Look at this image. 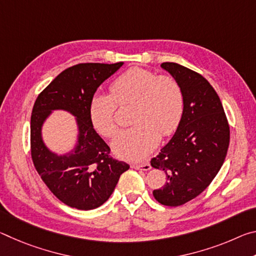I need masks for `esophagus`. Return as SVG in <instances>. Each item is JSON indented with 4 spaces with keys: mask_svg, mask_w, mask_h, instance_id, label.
Here are the masks:
<instances>
[{
    "mask_svg": "<svg viewBox=\"0 0 256 256\" xmlns=\"http://www.w3.org/2000/svg\"><path fill=\"white\" fill-rule=\"evenodd\" d=\"M131 167L134 168V170H149L151 166L149 162H144V164H132Z\"/></svg>",
    "mask_w": 256,
    "mask_h": 256,
    "instance_id": "34e87169",
    "label": "esophagus"
}]
</instances>
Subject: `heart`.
<instances>
[{
    "instance_id": "1",
    "label": "heart",
    "mask_w": 256,
    "mask_h": 256,
    "mask_svg": "<svg viewBox=\"0 0 256 256\" xmlns=\"http://www.w3.org/2000/svg\"><path fill=\"white\" fill-rule=\"evenodd\" d=\"M110 96L94 94L89 118L96 131L110 138L118 130L116 108L132 105V128L123 130L112 142L116 156L130 160L144 158L159 136H170L184 114V94L174 78L133 68L112 82Z\"/></svg>"
}]
</instances>
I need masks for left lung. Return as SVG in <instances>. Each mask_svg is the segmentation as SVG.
Masks as SVG:
<instances>
[{
	"instance_id": "left-lung-1",
	"label": "left lung",
	"mask_w": 256,
	"mask_h": 256,
	"mask_svg": "<svg viewBox=\"0 0 256 256\" xmlns=\"http://www.w3.org/2000/svg\"><path fill=\"white\" fill-rule=\"evenodd\" d=\"M162 68L180 86L184 114L170 141L151 159V166L167 177L152 194L164 206H178L200 196L218 174L230 131L220 98L206 79L177 63L164 62Z\"/></svg>"
}]
</instances>
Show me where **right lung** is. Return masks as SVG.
I'll return each instance as SVG.
<instances>
[{"label": "right lung", "mask_w": 256, "mask_h": 256, "mask_svg": "<svg viewBox=\"0 0 256 256\" xmlns=\"http://www.w3.org/2000/svg\"><path fill=\"white\" fill-rule=\"evenodd\" d=\"M123 64H76L60 72L34 102L30 120L32 162L50 192L71 208L92 210L104 204L120 176L130 168L110 157V146L89 118L90 99ZM58 109L71 112L80 130L76 148L66 155L52 153L41 138L42 124L52 110Z\"/></svg>", "instance_id": "1"}]
</instances>
